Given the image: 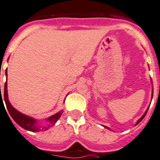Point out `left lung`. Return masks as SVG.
<instances>
[{"mask_svg":"<svg viewBox=\"0 0 160 160\" xmlns=\"http://www.w3.org/2000/svg\"><path fill=\"white\" fill-rule=\"evenodd\" d=\"M152 97H153V92H152ZM148 109H149V108H148ZM148 109L146 110V112H145V114H144V115H142V117H141V118H140V119H138V122H137V123H136V125H137V124H138V123H140V122H141V121H142V119H143V118H144V117H145V116H146V113H147V111H148ZM104 127H105V128H107V127H106V126H104ZM109 129H110V128H109Z\"/></svg>","mask_w":160,"mask_h":160,"instance_id":"8db88e82","label":"left lung"}]
</instances>
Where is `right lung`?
I'll use <instances>...</instances> for the list:
<instances>
[{
    "mask_svg": "<svg viewBox=\"0 0 160 160\" xmlns=\"http://www.w3.org/2000/svg\"><path fill=\"white\" fill-rule=\"evenodd\" d=\"M5 75L7 76V69H6V72H5ZM1 87V86H0ZM4 95L2 94L1 97H1H0V102L2 101V98H4L5 99V105H6V108H7L8 111H9V115L12 117V119H14L16 123H18L20 127H22L24 129L28 130V131H31V132H39L41 130H47L48 128L50 127L51 125H53L57 120L60 118V116L62 115V111H59L55 115H52L49 118L47 119V120L49 121V124L45 127H41L40 128L39 126L37 125V119H33L32 117H29L28 115H25L23 114H22L21 112H19L18 111L14 108V107H12V105L9 103V99H8V92H7V80L5 84V88H4L3 90ZM3 102V101H2Z\"/></svg>",
    "mask_w": 160,
    "mask_h": 160,
    "instance_id": "obj_1",
    "label": "right lung"
}]
</instances>
